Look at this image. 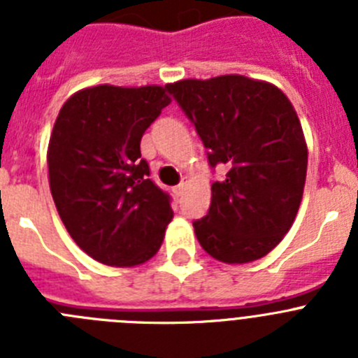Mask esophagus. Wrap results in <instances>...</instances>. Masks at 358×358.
Wrapping results in <instances>:
<instances>
[{
  "mask_svg": "<svg viewBox=\"0 0 358 358\" xmlns=\"http://www.w3.org/2000/svg\"><path fill=\"white\" fill-rule=\"evenodd\" d=\"M185 188H186V182L182 181L181 185H177L176 188H173V194H176L177 197H181V195H182V192H185Z\"/></svg>",
  "mask_w": 358,
  "mask_h": 358,
  "instance_id": "34e87169",
  "label": "esophagus"
}]
</instances>
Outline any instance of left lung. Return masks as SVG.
Listing matches in <instances>:
<instances>
[{
	"instance_id": "obj_1",
	"label": "left lung",
	"mask_w": 358,
	"mask_h": 358,
	"mask_svg": "<svg viewBox=\"0 0 358 358\" xmlns=\"http://www.w3.org/2000/svg\"><path fill=\"white\" fill-rule=\"evenodd\" d=\"M224 177L194 229L224 264H249L289 233L303 199L308 148L296 109L271 82L243 75L166 84Z\"/></svg>"
}]
</instances>
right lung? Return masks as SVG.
<instances>
[{"mask_svg":"<svg viewBox=\"0 0 358 358\" xmlns=\"http://www.w3.org/2000/svg\"><path fill=\"white\" fill-rule=\"evenodd\" d=\"M166 85H93L59 110L48 143L50 189L71 238L93 260L136 267L159 251L173 218L169 194L148 179L140 143Z\"/></svg>","mask_w":358,"mask_h":358,"instance_id":"add662e5","label":"right lung"}]
</instances>
